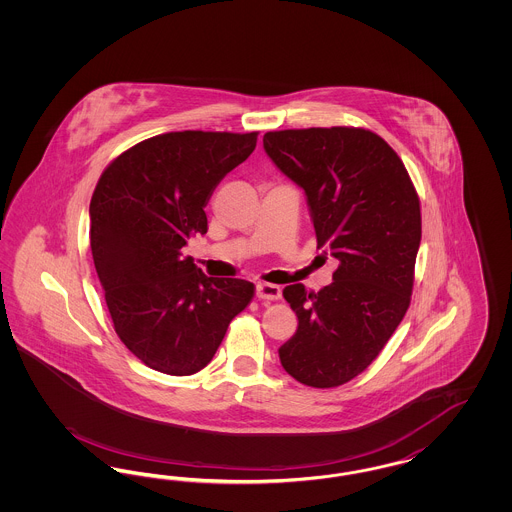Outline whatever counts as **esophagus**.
<instances>
[{
  "label": "esophagus",
  "instance_id": "esophagus-1",
  "mask_svg": "<svg viewBox=\"0 0 512 512\" xmlns=\"http://www.w3.org/2000/svg\"><path fill=\"white\" fill-rule=\"evenodd\" d=\"M255 293H257L259 299H270V301H276V299L282 297V290L274 284H267V282H259L257 288H255Z\"/></svg>",
  "mask_w": 512,
  "mask_h": 512
}]
</instances>
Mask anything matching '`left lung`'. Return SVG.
<instances>
[{
    "label": "left lung",
    "mask_w": 512,
    "mask_h": 512,
    "mask_svg": "<svg viewBox=\"0 0 512 512\" xmlns=\"http://www.w3.org/2000/svg\"><path fill=\"white\" fill-rule=\"evenodd\" d=\"M263 146L303 188L318 249L338 261L320 292L284 288L299 324L278 349L280 363L305 386L336 388L378 357L409 309L422 236L418 194L397 153L365 128L278 130Z\"/></svg>",
    "instance_id": "8db88e82"
}]
</instances>
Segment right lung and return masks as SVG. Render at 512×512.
I'll list each match as a JSON object with an SVG mask.
<instances>
[{
	"label": "right lung",
	"instance_id": "add662e5",
	"mask_svg": "<svg viewBox=\"0 0 512 512\" xmlns=\"http://www.w3.org/2000/svg\"><path fill=\"white\" fill-rule=\"evenodd\" d=\"M257 134H159L99 176L90 201L94 265L117 336L153 370L205 368L253 299L251 282L205 276L182 247L207 232L209 197L253 153Z\"/></svg>",
	"mask_w": 512,
	"mask_h": 512
}]
</instances>
